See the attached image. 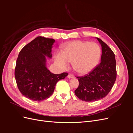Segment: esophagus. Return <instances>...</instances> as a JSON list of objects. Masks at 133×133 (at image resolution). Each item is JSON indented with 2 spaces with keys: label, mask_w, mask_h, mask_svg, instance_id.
<instances>
[{
  "label": "esophagus",
  "mask_w": 133,
  "mask_h": 133,
  "mask_svg": "<svg viewBox=\"0 0 133 133\" xmlns=\"http://www.w3.org/2000/svg\"><path fill=\"white\" fill-rule=\"evenodd\" d=\"M68 78L69 79H73L74 78V76L71 74H69L68 75Z\"/></svg>",
  "instance_id": "34e87169"
}]
</instances>
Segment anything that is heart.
Listing matches in <instances>:
<instances>
[{
  "instance_id": "1",
  "label": "heart",
  "mask_w": 133,
  "mask_h": 133,
  "mask_svg": "<svg viewBox=\"0 0 133 133\" xmlns=\"http://www.w3.org/2000/svg\"><path fill=\"white\" fill-rule=\"evenodd\" d=\"M101 55V50L97 44L75 41L63 47L62 51H58L54 55V61L62 69L69 67L72 63L73 69L80 74L90 72L97 65Z\"/></svg>"
}]
</instances>
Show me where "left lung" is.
Wrapping results in <instances>:
<instances>
[{
	"instance_id": "1",
	"label": "left lung",
	"mask_w": 133,
	"mask_h": 133,
	"mask_svg": "<svg viewBox=\"0 0 133 133\" xmlns=\"http://www.w3.org/2000/svg\"><path fill=\"white\" fill-rule=\"evenodd\" d=\"M96 39L102 46L100 63L88 74L78 77L79 87L74 91L83 101L95 102L105 97L116 80L115 54L107 44L98 38Z\"/></svg>"
}]
</instances>
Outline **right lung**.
<instances>
[{"label":"right lung","instance_id":"obj_1","mask_svg":"<svg viewBox=\"0 0 133 133\" xmlns=\"http://www.w3.org/2000/svg\"><path fill=\"white\" fill-rule=\"evenodd\" d=\"M54 39L38 37L20 51L16 63L15 78L21 93L35 102L49 98L56 84L68 75L67 73L55 74L46 67V57H52Z\"/></svg>","mask_w":133,"mask_h":133}]
</instances>
